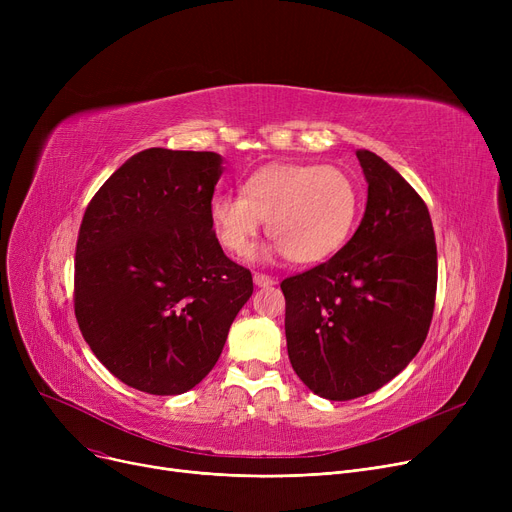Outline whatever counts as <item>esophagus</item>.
Returning <instances> with one entry per match:
<instances>
[{
    "label": "esophagus",
    "mask_w": 512,
    "mask_h": 512,
    "mask_svg": "<svg viewBox=\"0 0 512 512\" xmlns=\"http://www.w3.org/2000/svg\"><path fill=\"white\" fill-rule=\"evenodd\" d=\"M253 282H255V286H259V288H267V286H274V284H276V280H274L272 276H265V274H255V276H253Z\"/></svg>",
    "instance_id": "obj_1"
}]
</instances>
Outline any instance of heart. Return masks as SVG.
<instances>
[{
  "mask_svg": "<svg viewBox=\"0 0 512 512\" xmlns=\"http://www.w3.org/2000/svg\"><path fill=\"white\" fill-rule=\"evenodd\" d=\"M359 205V186L344 170L276 161L242 182V195H215L209 218L220 245L232 255H245L267 220L276 251L292 263L311 265L344 247Z\"/></svg>",
  "mask_w": 512,
  "mask_h": 512,
  "instance_id": "obj_1",
  "label": "heart"
}]
</instances>
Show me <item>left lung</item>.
<instances>
[{"instance_id": "left-lung-1", "label": "left lung", "mask_w": 512, "mask_h": 512, "mask_svg": "<svg viewBox=\"0 0 512 512\" xmlns=\"http://www.w3.org/2000/svg\"><path fill=\"white\" fill-rule=\"evenodd\" d=\"M357 157L367 180L357 232L330 261L280 284L292 369L328 400L359 398L396 378L423 346L436 303L427 205L380 155Z\"/></svg>"}]
</instances>
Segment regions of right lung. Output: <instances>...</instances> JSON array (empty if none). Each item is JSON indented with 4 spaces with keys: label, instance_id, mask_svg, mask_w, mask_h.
I'll use <instances>...</instances> for the list:
<instances>
[{
    "label": "right lung",
    "instance_id": "obj_1",
    "mask_svg": "<svg viewBox=\"0 0 512 512\" xmlns=\"http://www.w3.org/2000/svg\"><path fill=\"white\" fill-rule=\"evenodd\" d=\"M222 155L151 147L103 182L80 224L74 313L95 357L147 394L195 388L253 294L215 238Z\"/></svg>",
    "mask_w": 512,
    "mask_h": 512
}]
</instances>
